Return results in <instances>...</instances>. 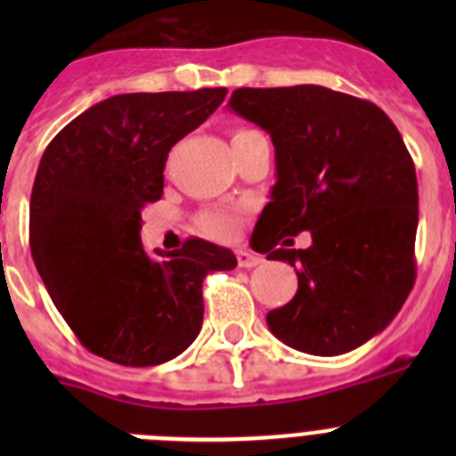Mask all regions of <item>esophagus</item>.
Returning a JSON list of instances; mask_svg holds the SVG:
<instances>
[{
  "instance_id": "1",
  "label": "esophagus",
  "mask_w": 456,
  "mask_h": 456,
  "mask_svg": "<svg viewBox=\"0 0 456 456\" xmlns=\"http://www.w3.org/2000/svg\"><path fill=\"white\" fill-rule=\"evenodd\" d=\"M260 263H263V257L256 256V253H248V251L237 253V265H240V267L251 269V267H257Z\"/></svg>"
}]
</instances>
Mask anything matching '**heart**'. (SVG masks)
I'll list each match as a JSON object with an SVG mask.
<instances>
[{"mask_svg": "<svg viewBox=\"0 0 456 456\" xmlns=\"http://www.w3.org/2000/svg\"><path fill=\"white\" fill-rule=\"evenodd\" d=\"M253 134V130H237L232 139ZM199 228L209 237H231L237 228V216L228 209H208L199 216Z\"/></svg>", "mask_w": 456, "mask_h": 456, "instance_id": "obj_1", "label": "heart"}]
</instances>
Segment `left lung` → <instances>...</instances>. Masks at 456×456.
Segmentation results:
<instances>
[{
    "label": "left lung",
    "mask_w": 456,
    "mask_h": 456,
    "mask_svg": "<svg viewBox=\"0 0 456 456\" xmlns=\"http://www.w3.org/2000/svg\"><path fill=\"white\" fill-rule=\"evenodd\" d=\"M228 107L269 132L276 184L253 247L297 269L292 301L267 315L273 336L315 356L352 352L400 313L416 283V167L370 100L315 84L237 88ZM310 230L308 249H289Z\"/></svg>",
    "instance_id": "left-lung-1"
}]
</instances>
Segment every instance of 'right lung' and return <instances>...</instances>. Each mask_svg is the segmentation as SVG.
I'll return each instance as SVG.
<instances>
[{
	"mask_svg": "<svg viewBox=\"0 0 456 456\" xmlns=\"http://www.w3.org/2000/svg\"><path fill=\"white\" fill-rule=\"evenodd\" d=\"M225 88L125 93L93 104L40 157L29 247L52 301L88 352L111 363H167L203 324V281L235 269L228 248L189 237L152 260L141 209L162 199L167 157L224 102Z\"/></svg>",
	"mask_w": 456,
	"mask_h": 456,
	"instance_id": "right-lung-1",
	"label": "right lung"
}]
</instances>
